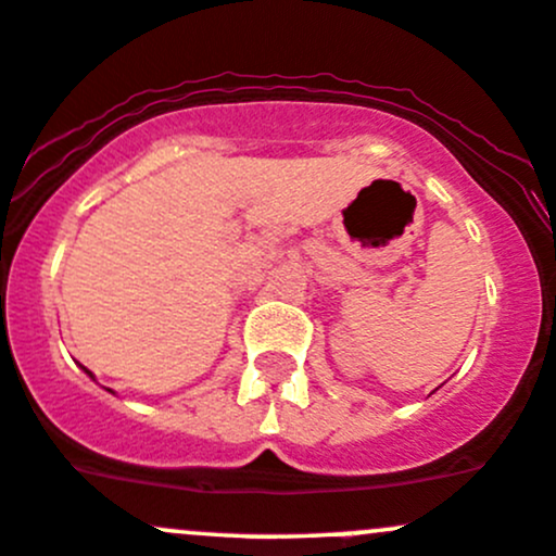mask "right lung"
I'll list each match as a JSON object with an SVG mask.
<instances>
[{
  "label": "right lung",
  "instance_id": "1",
  "mask_svg": "<svg viewBox=\"0 0 556 556\" xmlns=\"http://www.w3.org/2000/svg\"><path fill=\"white\" fill-rule=\"evenodd\" d=\"M83 369H85V366H83ZM85 375H88V377H93V371H88V369H85ZM93 380H96V377H93Z\"/></svg>",
  "mask_w": 556,
  "mask_h": 556
}]
</instances>
